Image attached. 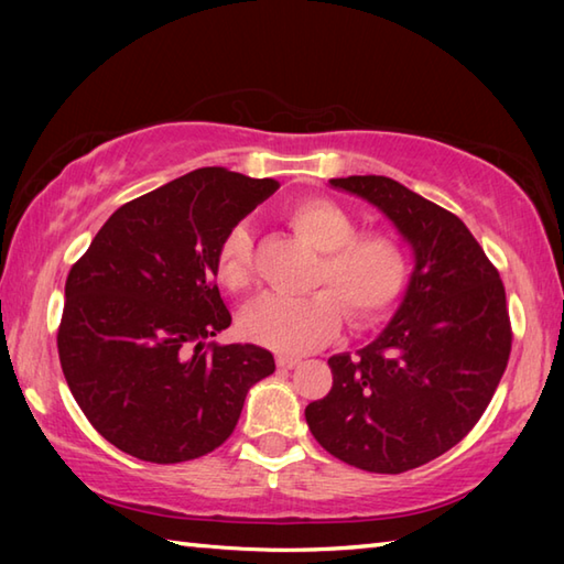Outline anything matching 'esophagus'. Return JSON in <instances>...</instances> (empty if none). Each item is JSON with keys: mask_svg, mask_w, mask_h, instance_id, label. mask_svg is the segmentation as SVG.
I'll return each instance as SVG.
<instances>
[{"mask_svg": "<svg viewBox=\"0 0 564 564\" xmlns=\"http://www.w3.org/2000/svg\"><path fill=\"white\" fill-rule=\"evenodd\" d=\"M297 364H301V358L297 356H275V366L283 368V370H293Z\"/></svg>", "mask_w": 564, "mask_h": 564, "instance_id": "34e87169", "label": "esophagus"}]
</instances>
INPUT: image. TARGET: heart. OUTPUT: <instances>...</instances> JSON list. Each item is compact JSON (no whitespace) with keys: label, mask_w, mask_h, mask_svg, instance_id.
I'll use <instances>...</instances> for the list:
<instances>
[{"label":"heart","mask_w":564,"mask_h":564,"mask_svg":"<svg viewBox=\"0 0 564 564\" xmlns=\"http://www.w3.org/2000/svg\"><path fill=\"white\" fill-rule=\"evenodd\" d=\"M285 223L319 251L313 291L303 297L263 295L251 303L239 327L245 337L281 354H307L327 344L346 310L364 327L386 315L410 275V254L388 230L356 232L354 215L339 203L310 196L285 208ZM215 275L227 291L242 293L254 279V235L237 225L215 254Z\"/></svg>","instance_id":"b5f03b06"}]
</instances>
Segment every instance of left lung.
Segmentation results:
<instances>
[{"label": "left lung", "instance_id": "8db88e82", "mask_svg": "<svg viewBox=\"0 0 564 564\" xmlns=\"http://www.w3.org/2000/svg\"><path fill=\"white\" fill-rule=\"evenodd\" d=\"M332 186L386 213L416 267L386 332L356 356L329 358L332 390L305 419L334 458L398 475L451 451L485 414L511 354L505 283L458 215L394 178Z\"/></svg>", "mask_w": 564, "mask_h": 564}]
</instances>
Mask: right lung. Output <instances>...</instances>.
<instances>
[{
    "mask_svg": "<svg viewBox=\"0 0 564 564\" xmlns=\"http://www.w3.org/2000/svg\"><path fill=\"white\" fill-rule=\"evenodd\" d=\"M279 184L225 170L128 200L72 263L57 354L99 434L148 463H184L230 438L249 388L275 370L254 344H206L230 327L215 283L223 237Z\"/></svg>",
    "mask_w": 564,
    "mask_h": 564,
    "instance_id": "right-lung-1",
    "label": "right lung"
}]
</instances>
